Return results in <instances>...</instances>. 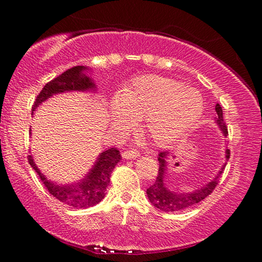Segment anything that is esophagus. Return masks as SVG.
<instances>
[{
  "label": "esophagus",
  "instance_id": "esophagus-1",
  "mask_svg": "<svg viewBox=\"0 0 262 262\" xmlns=\"http://www.w3.org/2000/svg\"><path fill=\"white\" fill-rule=\"evenodd\" d=\"M123 157L126 160H132V159H137L139 157V152L137 150L131 149V150H126V151L123 152Z\"/></svg>",
  "mask_w": 262,
  "mask_h": 262
}]
</instances>
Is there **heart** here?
I'll return each instance as SVG.
<instances>
[{
	"label": "heart",
	"instance_id": "obj_1",
	"mask_svg": "<svg viewBox=\"0 0 262 262\" xmlns=\"http://www.w3.org/2000/svg\"><path fill=\"white\" fill-rule=\"evenodd\" d=\"M203 96L174 78L145 75L136 77L111 102V124L130 130L142 119V132L157 145L180 138L202 116Z\"/></svg>",
	"mask_w": 262,
	"mask_h": 262
}]
</instances>
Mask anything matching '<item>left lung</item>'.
<instances>
[{"label":"left lung","mask_w":262,"mask_h":262,"mask_svg":"<svg viewBox=\"0 0 262 262\" xmlns=\"http://www.w3.org/2000/svg\"><path fill=\"white\" fill-rule=\"evenodd\" d=\"M216 112L217 117L214 118V123L220 127V130L222 131L224 137H227L228 128L225 126L223 119V110H222L220 103L216 105ZM168 155H169L168 151H161L159 154V157H157L160 163L159 174H157L156 181L146 189V195H148L150 203L155 207H157V209L164 211V212H174V211L187 209V207L195 205V204H198L205 199L216 188V186L218 185V179H220L222 173H223L225 164H227L225 163L224 166H222L221 170L218 171L216 177L207 182V184L203 185L202 187H198L192 192H175L168 188L166 181H164L168 163ZM229 157H230V150L227 149L225 150V159H227V161L229 160Z\"/></svg>","instance_id":"left-lung-1"}]
</instances>
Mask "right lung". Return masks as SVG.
Wrapping results in <instances>:
<instances>
[{
	"mask_svg": "<svg viewBox=\"0 0 262 262\" xmlns=\"http://www.w3.org/2000/svg\"><path fill=\"white\" fill-rule=\"evenodd\" d=\"M89 70L87 67L77 66L64 71L58 77L53 78L44 85L41 92L35 99L32 107V114L42 102L52 98L53 95L68 92H95L96 85L91 77L87 76ZM121 159L117 148L107 149L100 154L94 166L85 174L82 180L73 184H56L49 180L35 164L32 155H28V162L39 175L40 180L50 194L67 205L78 209L94 206L99 204L106 195V188L110 185L111 174Z\"/></svg>",
	"mask_w": 262,
	"mask_h": 262,
	"instance_id": "add662e5",
	"label": "right lung"
}]
</instances>
